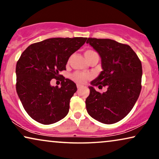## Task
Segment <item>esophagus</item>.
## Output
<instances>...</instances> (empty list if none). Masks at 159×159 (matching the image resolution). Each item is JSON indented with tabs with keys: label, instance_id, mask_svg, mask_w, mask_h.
Segmentation results:
<instances>
[{
	"label": "esophagus",
	"instance_id": "1",
	"mask_svg": "<svg viewBox=\"0 0 159 159\" xmlns=\"http://www.w3.org/2000/svg\"><path fill=\"white\" fill-rule=\"evenodd\" d=\"M77 88L78 90H79V89L82 88V85H81V84H77Z\"/></svg>",
	"mask_w": 159,
	"mask_h": 159
}]
</instances>
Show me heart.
Wrapping results in <instances>:
<instances>
[{
    "label": "heart",
    "mask_w": 159,
    "mask_h": 159,
    "mask_svg": "<svg viewBox=\"0 0 159 159\" xmlns=\"http://www.w3.org/2000/svg\"><path fill=\"white\" fill-rule=\"evenodd\" d=\"M95 54H97V53L95 51H93V50H88V51L84 52V56H85V58L88 61L91 56L95 55ZM71 78L76 82H78L80 84H84L90 79V75L87 73H82L80 72V71H75V72H74L71 75Z\"/></svg>",
    "instance_id": "heart-1"
}]
</instances>
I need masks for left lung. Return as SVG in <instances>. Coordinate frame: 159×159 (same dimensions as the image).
<instances>
[{
    "label": "left lung",
    "mask_w": 159,
    "mask_h": 159,
    "mask_svg": "<svg viewBox=\"0 0 159 159\" xmlns=\"http://www.w3.org/2000/svg\"><path fill=\"white\" fill-rule=\"evenodd\" d=\"M101 58V71L91 82L85 103L88 113L100 122L111 125L125 118L132 109L141 91L142 64L129 45L111 39L87 40ZM95 86L107 88L101 93Z\"/></svg>",
    "instance_id": "left-lung-1"
}]
</instances>
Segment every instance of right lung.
I'll use <instances>...</instances> for the list:
<instances>
[{
  "mask_svg": "<svg viewBox=\"0 0 159 159\" xmlns=\"http://www.w3.org/2000/svg\"><path fill=\"white\" fill-rule=\"evenodd\" d=\"M87 38H49L27 47L16 63V88L29 116L43 125L64 118L69 102L77 91L76 84L59 71L66 70L71 55L86 42ZM62 76V86L50 85L52 79Z\"/></svg>",
  "mask_w": 159,
  "mask_h": 159,
  "instance_id": "right-lung-1",
  "label": "right lung"
}]
</instances>
